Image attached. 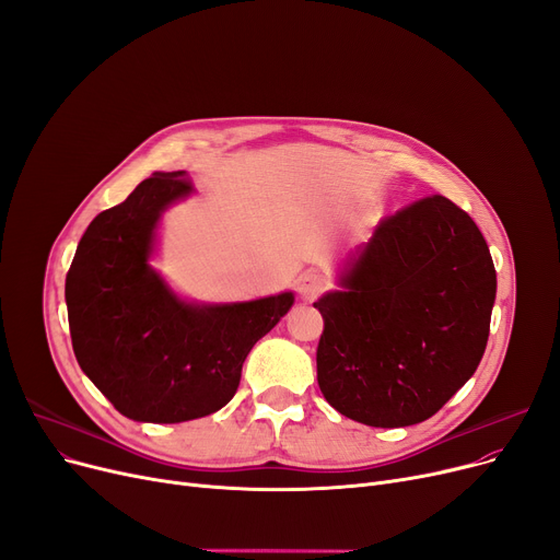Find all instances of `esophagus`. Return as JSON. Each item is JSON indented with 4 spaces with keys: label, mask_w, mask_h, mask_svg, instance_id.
Wrapping results in <instances>:
<instances>
[{
    "label": "esophagus",
    "mask_w": 560,
    "mask_h": 560,
    "mask_svg": "<svg viewBox=\"0 0 560 560\" xmlns=\"http://www.w3.org/2000/svg\"><path fill=\"white\" fill-rule=\"evenodd\" d=\"M298 290H300V298H302V300L313 302V300L319 295V292L325 290V279H322L319 275L308 272V275L300 277V281H298Z\"/></svg>",
    "instance_id": "esophagus-1"
}]
</instances>
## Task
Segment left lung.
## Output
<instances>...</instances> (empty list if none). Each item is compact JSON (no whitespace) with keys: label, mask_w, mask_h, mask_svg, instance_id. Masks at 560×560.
Listing matches in <instances>:
<instances>
[{"label":"left lung","mask_w":560,"mask_h":560,"mask_svg":"<svg viewBox=\"0 0 560 560\" xmlns=\"http://www.w3.org/2000/svg\"><path fill=\"white\" fill-rule=\"evenodd\" d=\"M325 319L317 384L349 420L408 427L435 416L475 374L497 275L475 220L443 195L381 220L347 258Z\"/></svg>","instance_id":"obj_1"}]
</instances>
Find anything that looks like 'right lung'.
Masks as SVG:
<instances>
[{
    "label": "right lung",
    "instance_id": "right-lung-1",
    "mask_svg": "<svg viewBox=\"0 0 560 560\" xmlns=\"http://www.w3.org/2000/svg\"><path fill=\"white\" fill-rule=\"evenodd\" d=\"M192 192L186 172H156L81 235L66 277L74 357L100 393L136 422L211 416L238 390L256 340L292 292L238 304H188L152 270L161 213Z\"/></svg>",
    "mask_w": 560,
    "mask_h": 560
}]
</instances>
